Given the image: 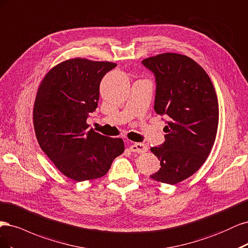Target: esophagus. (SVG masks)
<instances>
[{
  "instance_id": "1",
  "label": "esophagus",
  "mask_w": 248,
  "mask_h": 248,
  "mask_svg": "<svg viewBox=\"0 0 248 248\" xmlns=\"http://www.w3.org/2000/svg\"><path fill=\"white\" fill-rule=\"evenodd\" d=\"M130 150L133 153L143 154L148 150V146L146 144H143V143H133L130 145Z\"/></svg>"
}]
</instances>
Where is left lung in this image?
Masks as SVG:
<instances>
[{"label":"left lung","instance_id":"1","mask_svg":"<svg viewBox=\"0 0 248 248\" xmlns=\"http://www.w3.org/2000/svg\"><path fill=\"white\" fill-rule=\"evenodd\" d=\"M142 63L155 76V110L167 116L165 142L150 150L161 168L150 177L176 185L197 172L217 137L218 102L205 70L194 60L167 52Z\"/></svg>","mask_w":248,"mask_h":248}]
</instances>
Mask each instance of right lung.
<instances>
[{"mask_svg":"<svg viewBox=\"0 0 248 248\" xmlns=\"http://www.w3.org/2000/svg\"><path fill=\"white\" fill-rule=\"evenodd\" d=\"M115 67L110 62L71 59L53 67L39 85L33 111L38 143L74 181L104 176L124 151L123 139L87 131L86 124L98 107L102 78Z\"/></svg>","mask_w":248,"mask_h":248,"instance_id":"add662e5","label":"right lung"}]
</instances>
